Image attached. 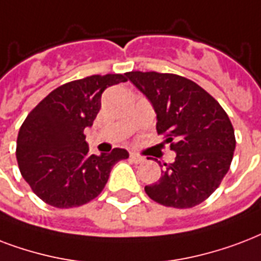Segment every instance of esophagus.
I'll return each instance as SVG.
<instances>
[{"mask_svg": "<svg viewBox=\"0 0 261 261\" xmlns=\"http://www.w3.org/2000/svg\"><path fill=\"white\" fill-rule=\"evenodd\" d=\"M129 158H130V161H132V162H135V163L144 162V158H143L141 155H139V153H136V152H130Z\"/></svg>", "mask_w": 261, "mask_h": 261, "instance_id": "34e87169", "label": "esophagus"}]
</instances>
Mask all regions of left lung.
I'll return each mask as SVG.
<instances>
[{"label": "left lung", "mask_w": 261, "mask_h": 261, "mask_svg": "<svg viewBox=\"0 0 261 261\" xmlns=\"http://www.w3.org/2000/svg\"><path fill=\"white\" fill-rule=\"evenodd\" d=\"M126 76L152 103L156 132L175 155L165 163L158 182L145 193L156 203L192 208L213 195L227 174L236 136L233 125L215 98L189 79L173 73L132 70Z\"/></svg>", "instance_id": "obj_1"}]
</instances>
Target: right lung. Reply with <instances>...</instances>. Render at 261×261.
I'll return each instance as SVG.
<instances>
[{
	"mask_svg": "<svg viewBox=\"0 0 261 261\" xmlns=\"http://www.w3.org/2000/svg\"><path fill=\"white\" fill-rule=\"evenodd\" d=\"M125 74H92L62 84L24 120L17 136V165L44 203L57 208L87 204L103 191L113 166L129 156L122 148L90 155L84 135L99 113L103 91L126 82Z\"/></svg>",
	"mask_w": 261,
	"mask_h": 261,
	"instance_id": "1",
	"label": "right lung"
}]
</instances>
